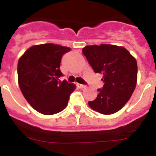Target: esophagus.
<instances>
[{"mask_svg": "<svg viewBox=\"0 0 156 156\" xmlns=\"http://www.w3.org/2000/svg\"><path fill=\"white\" fill-rule=\"evenodd\" d=\"M77 86L79 87L80 88H85L87 87V85L85 84H81V83H77Z\"/></svg>", "mask_w": 156, "mask_h": 156, "instance_id": "esophagus-1", "label": "esophagus"}]
</instances>
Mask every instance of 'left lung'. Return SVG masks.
<instances>
[{
  "mask_svg": "<svg viewBox=\"0 0 156 156\" xmlns=\"http://www.w3.org/2000/svg\"><path fill=\"white\" fill-rule=\"evenodd\" d=\"M82 52L94 73L102 75L104 83L89 106L104 115L115 113L126 104L136 87V59L126 48L112 44L87 46Z\"/></svg>",
  "mask_w": 156,
  "mask_h": 156,
  "instance_id": "1",
  "label": "left lung"
}]
</instances>
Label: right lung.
I'll return each mask as SVG.
<instances>
[{"label":"right lung","mask_w":156,"mask_h":156,"mask_svg":"<svg viewBox=\"0 0 156 156\" xmlns=\"http://www.w3.org/2000/svg\"><path fill=\"white\" fill-rule=\"evenodd\" d=\"M70 50L53 44L35 45L19 58V87L29 104L40 113H58L68 105L76 86L59 80L63 76L59 67L63 55Z\"/></svg>","instance_id":"right-lung-1"}]
</instances>
